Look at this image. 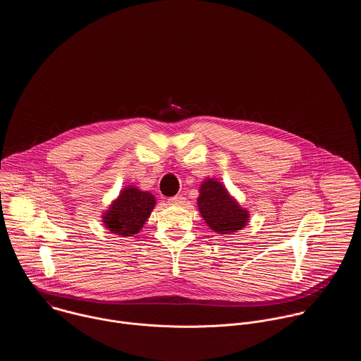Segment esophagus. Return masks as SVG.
Returning <instances> with one entry per match:
<instances>
[{
  "mask_svg": "<svg viewBox=\"0 0 361 361\" xmlns=\"http://www.w3.org/2000/svg\"><path fill=\"white\" fill-rule=\"evenodd\" d=\"M169 202H170L171 205H180V204L184 202V197H181V195L171 197V198H169Z\"/></svg>",
  "mask_w": 361,
  "mask_h": 361,
  "instance_id": "obj_1",
  "label": "esophagus"
}]
</instances>
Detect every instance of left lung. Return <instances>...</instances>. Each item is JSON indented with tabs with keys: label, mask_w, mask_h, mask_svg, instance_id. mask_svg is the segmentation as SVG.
I'll return each mask as SVG.
<instances>
[{
	"label": "left lung",
	"mask_w": 361,
	"mask_h": 361,
	"mask_svg": "<svg viewBox=\"0 0 361 361\" xmlns=\"http://www.w3.org/2000/svg\"><path fill=\"white\" fill-rule=\"evenodd\" d=\"M198 209L207 225L221 235L241 231L250 219V211L229 195L222 183L207 178L200 187Z\"/></svg>",
	"instance_id": "left-lung-1"
}]
</instances>
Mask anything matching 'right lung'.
Returning <instances> with one entry per match:
<instances>
[{"label":"right lung","instance_id":"obj_1","mask_svg":"<svg viewBox=\"0 0 361 361\" xmlns=\"http://www.w3.org/2000/svg\"><path fill=\"white\" fill-rule=\"evenodd\" d=\"M156 198L149 191H142L137 187L129 185L120 191V195L103 212L102 222L113 233L122 236H133L146 224Z\"/></svg>","mask_w":361,"mask_h":361}]
</instances>
